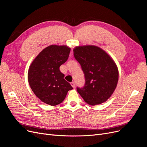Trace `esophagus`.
<instances>
[{"mask_svg": "<svg viewBox=\"0 0 147 147\" xmlns=\"http://www.w3.org/2000/svg\"><path fill=\"white\" fill-rule=\"evenodd\" d=\"M70 84H71V86H72L74 88H75V83H74V82H71V83H70Z\"/></svg>", "mask_w": 147, "mask_h": 147, "instance_id": "esophagus-1", "label": "esophagus"}]
</instances>
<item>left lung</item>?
Listing matches in <instances>:
<instances>
[{
    "mask_svg": "<svg viewBox=\"0 0 147 147\" xmlns=\"http://www.w3.org/2000/svg\"><path fill=\"white\" fill-rule=\"evenodd\" d=\"M74 55L85 78L84 86L77 88L80 95L91 105L107 101L118 81V70L114 61L103 50L93 45L77 47Z\"/></svg>",
    "mask_w": 147,
    "mask_h": 147,
    "instance_id": "obj_1",
    "label": "left lung"
}]
</instances>
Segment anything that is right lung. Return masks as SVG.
I'll return each instance as SVG.
<instances>
[{"label":"right lung","instance_id":"obj_1","mask_svg":"<svg viewBox=\"0 0 147 147\" xmlns=\"http://www.w3.org/2000/svg\"><path fill=\"white\" fill-rule=\"evenodd\" d=\"M70 48L67 46L50 45L43 50L29 67L28 81L38 99L52 106L58 105L72 90L65 81L59 67L68 59Z\"/></svg>","mask_w":147,"mask_h":147}]
</instances>
